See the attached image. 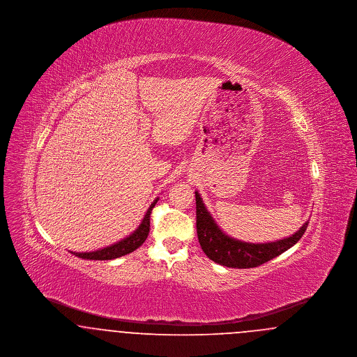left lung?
I'll use <instances>...</instances> for the list:
<instances>
[{
	"instance_id": "left-lung-1",
	"label": "left lung",
	"mask_w": 357,
	"mask_h": 357,
	"mask_svg": "<svg viewBox=\"0 0 357 357\" xmlns=\"http://www.w3.org/2000/svg\"><path fill=\"white\" fill-rule=\"evenodd\" d=\"M197 201V234L201 243V248L211 261L227 266L248 269L259 266L274 257L282 255L293 245L298 242V239L304 236L307 223L294 233L291 237L284 238L269 243H248L230 238L222 233L221 229L217 226L215 221L211 218L210 213L206 210L202 198L195 191Z\"/></svg>"
}]
</instances>
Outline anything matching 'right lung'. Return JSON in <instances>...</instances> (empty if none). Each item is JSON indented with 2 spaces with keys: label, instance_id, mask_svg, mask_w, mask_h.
<instances>
[{
  "label": "right lung",
  "instance_id": "obj_1",
  "mask_svg": "<svg viewBox=\"0 0 357 357\" xmlns=\"http://www.w3.org/2000/svg\"><path fill=\"white\" fill-rule=\"evenodd\" d=\"M158 199H155L150 208L147 210L144 218L142 223L139 225V227L130 236V237L121 239L118 243L111 245L108 248H104L96 252H89V253H72V255L79 257V258H84V259H96V261H105V259H114V258H119L121 255H130L134 250H136L139 246L143 245V242L146 241V238L150 233V217H151V211H153V206L156 204Z\"/></svg>",
  "mask_w": 357,
  "mask_h": 357
}]
</instances>
